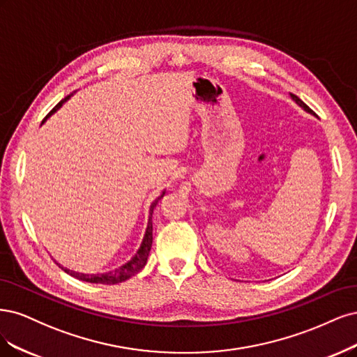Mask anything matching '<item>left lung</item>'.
I'll return each instance as SVG.
<instances>
[{
	"label": "left lung",
	"instance_id": "8db88e82",
	"mask_svg": "<svg viewBox=\"0 0 357 357\" xmlns=\"http://www.w3.org/2000/svg\"><path fill=\"white\" fill-rule=\"evenodd\" d=\"M291 96H292V99H294V100H295V102L298 103V105H300V107H303V108H304L305 111H308V112H313V111H312V109H310V108H308V107L305 105V103H304V102H303V100H301L300 98H298L296 95H292V93H291Z\"/></svg>",
	"mask_w": 357,
	"mask_h": 357
}]
</instances>
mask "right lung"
Instances as JSON below:
<instances>
[{
    "label": "right lung",
    "instance_id": "1",
    "mask_svg": "<svg viewBox=\"0 0 357 357\" xmlns=\"http://www.w3.org/2000/svg\"><path fill=\"white\" fill-rule=\"evenodd\" d=\"M68 98H70V96H66L65 99H62L59 103H57V105L47 114V116L44 117V120L47 119L49 116H52V114H53L57 108H59ZM44 120H43V121H44ZM163 195H165V192H163L162 195H160L158 199H155V200L153 202V204H151V208H149V220H148V227H146V231H145V236H144V240H142V245H141L139 250L136 252V255H135L128 264H124V266H121L120 268L108 271V273H105V274H82V273L70 271V270H66V268H63V267H61V266H59V267H61L62 270H65L70 275H73V278L78 279V280L89 282V283H96V284H117V283H121V282H124V280L130 279L132 275L139 273V271L145 267V264H146L148 254H149V250H151V245H153V211H154V208L157 206L158 200L162 199Z\"/></svg>",
    "mask_w": 357,
    "mask_h": 357
}]
</instances>
